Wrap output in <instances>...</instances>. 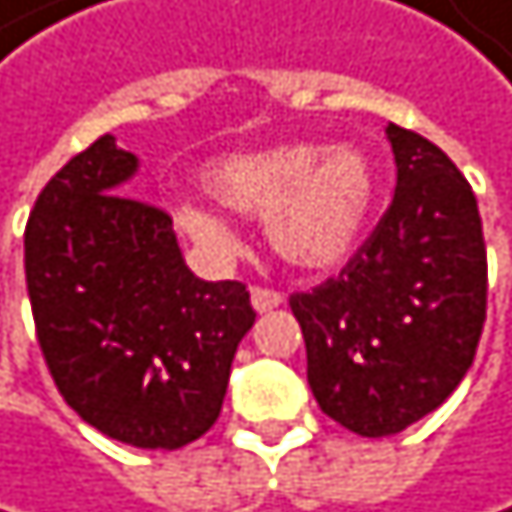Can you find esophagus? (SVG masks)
Returning a JSON list of instances; mask_svg holds the SVG:
<instances>
[{
    "instance_id": "esophagus-1",
    "label": "esophagus",
    "mask_w": 512,
    "mask_h": 512,
    "mask_svg": "<svg viewBox=\"0 0 512 512\" xmlns=\"http://www.w3.org/2000/svg\"><path fill=\"white\" fill-rule=\"evenodd\" d=\"M285 303V294L282 291H273V288H261V285H254L251 288V306L258 309V312H273Z\"/></svg>"
}]
</instances>
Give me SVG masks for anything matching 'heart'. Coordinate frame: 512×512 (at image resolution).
Segmentation results:
<instances>
[{
  "label": "heart",
  "mask_w": 512,
  "mask_h": 512,
  "mask_svg": "<svg viewBox=\"0 0 512 512\" xmlns=\"http://www.w3.org/2000/svg\"><path fill=\"white\" fill-rule=\"evenodd\" d=\"M209 194L230 212L264 218L270 245L294 267L327 270L358 245L373 203V172L355 145L288 142L215 160ZM175 224L209 251L236 245L233 227L209 206H175Z\"/></svg>",
  "instance_id": "b5f03b06"
}]
</instances>
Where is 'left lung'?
Masks as SVG:
<instances>
[{"mask_svg": "<svg viewBox=\"0 0 512 512\" xmlns=\"http://www.w3.org/2000/svg\"><path fill=\"white\" fill-rule=\"evenodd\" d=\"M385 133L391 206L340 276L291 294L318 407L361 437L434 413L473 364L486 321V242L467 178L425 136L397 124Z\"/></svg>", "mask_w": 512, "mask_h": 512, "instance_id": "8db88e82", "label": "left lung"}]
</instances>
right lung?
<instances>
[{"label":"right lung","instance_id":"obj_1","mask_svg":"<svg viewBox=\"0 0 512 512\" xmlns=\"http://www.w3.org/2000/svg\"><path fill=\"white\" fill-rule=\"evenodd\" d=\"M136 166L99 136L48 181L23 233L26 291L66 404L127 446L181 449L215 425L254 309L242 282L197 279L172 218L127 197Z\"/></svg>","mask_w":512,"mask_h":512}]
</instances>
